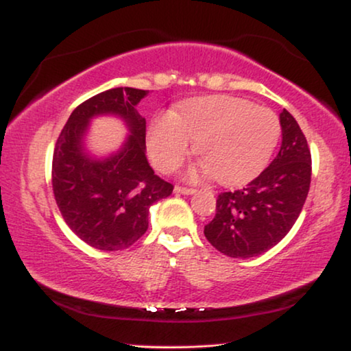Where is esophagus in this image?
Wrapping results in <instances>:
<instances>
[{"instance_id": "1", "label": "esophagus", "mask_w": 351, "mask_h": 351, "mask_svg": "<svg viewBox=\"0 0 351 351\" xmlns=\"http://www.w3.org/2000/svg\"><path fill=\"white\" fill-rule=\"evenodd\" d=\"M175 192H176V194H182V195H194L197 191H195V189H189V187L176 186V187H175Z\"/></svg>"}]
</instances>
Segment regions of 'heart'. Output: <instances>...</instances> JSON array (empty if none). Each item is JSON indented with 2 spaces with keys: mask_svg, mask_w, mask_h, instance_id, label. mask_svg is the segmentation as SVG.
I'll return each instance as SVG.
<instances>
[{
  "mask_svg": "<svg viewBox=\"0 0 351 351\" xmlns=\"http://www.w3.org/2000/svg\"><path fill=\"white\" fill-rule=\"evenodd\" d=\"M280 132L278 117L267 108L235 97H204L157 114L147 128V151L167 173L182 164L194 140L202 159L187 178L211 173L218 182L237 184L267 164Z\"/></svg>",
  "mask_w": 351,
  "mask_h": 351,
  "instance_id": "1",
  "label": "heart"
}]
</instances>
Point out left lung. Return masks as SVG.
Returning <instances> with one entry per match:
<instances>
[{"label": "left lung", "instance_id": "obj_1", "mask_svg": "<svg viewBox=\"0 0 351 351\" xmlns=\"http://www.w3.org/2000/svg\"><path fill=\"white\" fill-rule=\"evenodd\" d=\"M281 147L267 169L243 189L223 192L216 215L205 226L206 240L229 258L248 259L265 253L298 221L312 178V156L293 116L280 112Z\"/></svg>", "mask_w": 351, "mask_h": 351}]
</instances>
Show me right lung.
Returning <instances> with one entry per match:
<instances>
[{
    "mask_svg": "<svg viewBox=\"0 0 351 351\" xmlns=\"http://www.w3.org/2000/svg\"><path fill=\"white\" fill-rule=\"evenodd\" d=\"M146 90L116 87L79 105L58 136L52 187L58 210L79 239L101 251L132 246L147 230L151 205L173 186L154 175L146 159V119L136 111ZM112 115L129 133L117 152L93 156L86 147L90 122Z\"/></svg>",
    "mask_w": 351,
    "mask_h": 351,
    "instance_id": "obj_1",
    "label": "right lung"
}]
</instances>
